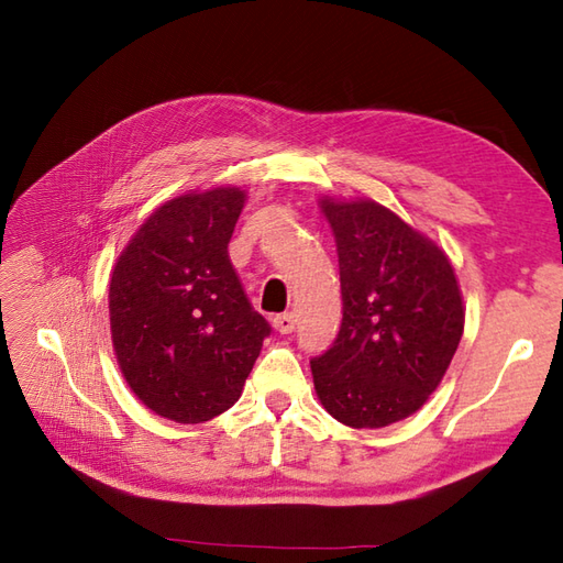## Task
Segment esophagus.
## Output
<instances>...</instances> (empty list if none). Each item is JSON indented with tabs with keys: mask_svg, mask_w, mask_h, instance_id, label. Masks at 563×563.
Here are the masks:
<instances>
[{
	"mask_svg": "<svg viewBox=\"0 0 563 563\" xmlns=\"http://www.w3.org/2000/svg\"><path fill=\"white\" fill-rule=\"evenodd\" d=\"M273 327H275V331H280V333H292V329H295V314L292 312L275 314L273 317Z\"/></svg>",
	"mask_w": 563,
	"mask_h": 563,
	"instance_id": "34e87169",
	"label": "esophagus"
}]
</instances>
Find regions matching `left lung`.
Segmentation results:
<instances>
[{"instance_id": "obj_1", "label": "left lung", "mask_w": 563, "mask_h": 563, "mask_svg": "<svg viewBox=\"0 0 563 563\" xmlns=\"http://www.w3.org/2000/svg\"><path fill=\"white\" fill-rule=\"evenodd\" d=\"M336 236L343 319L312 357L324 409L351 428H382L421 409L464 331L448 256L375 200H321Z\"/></svg>"}]
</instances>
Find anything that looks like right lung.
<instances>
[{
    "label": "right lung",
    "mask_w": 563,
    "mask_h": 563,
    "mask_svg": "<svg viewBox=\"0 0 563 563\" xmlns=\"http://www.w3.org/2000/svg\"><path fill=\"white\" fill-rule=\"evenodd\" d=\"M244 200L239 188H212L164 202L111 275L118 365L135 397L176 423L230 409L271 336L227 251Z\"/></svg>",
    "instance_id": "1"
}]
</instances>
